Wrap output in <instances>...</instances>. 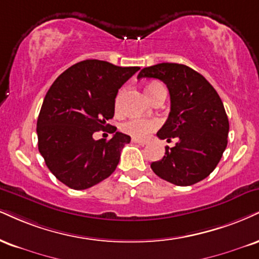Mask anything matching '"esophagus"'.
Masks as SVG:
<instances>
[{
    "label": "esophagus",
    "mask_w": 259,
    "mask_h": 259,
    "mask_svg": "<svg viewBox=\"0 0 259 259\" xmlns=\"http://www.w3.org/2000/svg\"><path fill=\"white\" fill-rule=\"evenodd\" d=\"M132 141L134 142V143H139L140 146H145V145H147V141H143V140H139V139H132Z\"/></svg>",
    "instance_id": "1"
}]
</instances>
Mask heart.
<instances>
[{"label":"heart","mask_w":259,"mask_h":259,"mask_svg":"<svg viewBox=\"0 0 259 259\" xmlns=\"http://www.w3.org/2000/svg\"><path fill=\"white\" fill-rule=\"evenodd\" d=\"M163 85L159 83H152L146 87V94L149 100L153 99L159 90H163ZM116 106H119V98L117 99ZM159 126V120L157 119H145V118H132L121 125V130L127 135L133 136L134 139H146L152 132H154Z\"/></svg>","instance_id":"heart-1"}]
</instances>
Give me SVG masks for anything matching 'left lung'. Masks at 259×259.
<instances>
[{
  "instance_id": "left-lung-1",
  "label": "left lung",
  "mask_w": 259,
  "mask_h": 259,
  "mask_svg": "<svg viewBox=\"0 0 259 259\" xmlns=\"http://www.w3.org/2000/svg\"><path fill=\"white\" fill-rule=\"evenodd\" d=\"M157 78L170 93L169 117L157 136L179 139L165 155L151 164L157 176L176 186H192L206 179L220 163L228 143L229 121L220 95L193 68L163 62L140 71L138 79Z\"/></svg>"
}]
</instances>
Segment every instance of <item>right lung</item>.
Here are the masks:
<instances>
[{
    "label": "right lung",
    "mask_w": 259,
    "mask_h": 259,
    "mask_svg": "<svg viewBox=\"0 0 259 259\" xmlns=\"http://www.w3.org/2000/svg\"><path fill=\"white\" fill-rule=\"evenodd\" d=\"M139 70L93 59L72 65L52 84L37 119L38 151L64 185L82 191L116 170L130 136L117 132L108 141H96L93 134L116 132L117 127H107L118 90Z\"/></svg>",
    "instance_id": "add662e5"
}]
</instances>
